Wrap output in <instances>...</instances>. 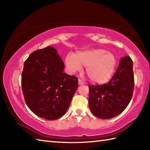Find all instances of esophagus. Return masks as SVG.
Returning a JSON list of instances; mask_svg holds the SVG:
<instances>
[{"instance_id": "esophagus-1", "label": "esophagus", "mask_w": 150, "mask_h": 150, "mask_svg": "<svg viewBox=\"0 0 150 150\" xmlns=\"http://www.w3.org/2000/svg\"><path fill=\"white\" fill-rule=\"evenodd\" d=\"M79 85H83V84H84V82H83L81 80V79H79Z\"/></svg>"}]
</instances>
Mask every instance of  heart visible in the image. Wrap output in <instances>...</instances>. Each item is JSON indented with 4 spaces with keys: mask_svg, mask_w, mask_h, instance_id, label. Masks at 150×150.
Returning <instances> with one entry per match:
<instances>
[{
    "mask_svg": "<svg viewBox=\"0 0 150 150\" xmlns=\"http://www.w3.org/2000/svg\"><path fill=\"white\" fill-rule=\"evenodd\" d=\"M69 69L75 72L86 67V73L91 81L104 84L109 81L115 71L117 60L112 53L104 49H91L69 54L66 57Z\"/></svg>",
    "mask_w": 150,
    "mask_h": 150,
    "instance_id": "b5f03b06",
    "label": "heart"
}]
</instances>
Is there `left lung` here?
Returning <instances> with one entry per match:
<instances>
[{"label":"left lung","mask_w":150,"mask_h":150,"mask_svg":"<svg viewBox=\"0 0 150 150\" xmlns=\"http://www.w3.org/2000/svg\"><path fill=\"white\" fill-rule=\"evenodd\" d=\"M134 89L133 61L129 56L120 59L109 82L89 85V106L91 113L102 119L119 115L128 106Z\"/></svg>","instance_id":"left-lung-1"}]
</instances>
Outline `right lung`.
<instances>
[{
  "label": "right lung",
  "mask_w": 150,
  "mask_h": 150,
  "mask_svg": "<svg viewBox=\"0 0 150 150\" xmlns=\"http://www.w3.org/2000/svg\"><path fill=\"white\" fill-rule=\"evenodd\" d=\"M64 64L53 47L31 53L24 64L21 85L28 107L36 115L53 120L68 110L78 78L64 73Z\"/></svg>",
  "instance_id": "add662e5"
}]
</instances>
